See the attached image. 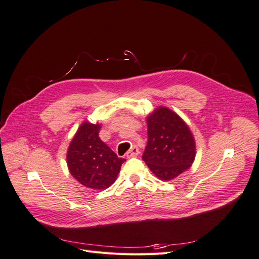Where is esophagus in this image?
I'll return each instance as SVG.
<instances>
[{"label": "esophagus", "mask_w": 259, "mask_h": 259, "mask_svg": "<svg viewBox=\"0 0 259 259\" xmlns=\"http://www.w3.org/2000/svg\"><path fill=\"white\" fill-rule=\"evenodd\" d=\"M138 154H139V149L137 148V146H133L126 153V156L127 158H134V156H137Z\"/></svg>", "instance_id": "obj_1"}]
</instances>
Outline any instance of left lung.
I'll return each mask as SVG.
<instances>
[{
  "label": "left lung",
  "mask_w": 259,
  "mask_h": 259,
  "mask_svg": "<svg viewBox=\"0 0 259 259\" xmlns=\"http://www.w3.org/2000/svg\"><path fill=\"white\" fill-rule=\"evenodd\" d=\"M148 143L143 160L152 173L168 182L189 169L195 158V140L187 123L167 107L147 116Z\"/></svg>",
  "instance_id": "8db88e82"
}]
</instances>
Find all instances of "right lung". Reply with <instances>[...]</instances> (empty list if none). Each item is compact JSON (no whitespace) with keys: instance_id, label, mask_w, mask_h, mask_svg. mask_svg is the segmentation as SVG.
<instances>
[{"instance_id":"1","label":"right lung","mask_w":259,"mask_h":259,"mask_svg":"<svg viewBox=\"0 0 259 259\" xmlns=\"http://www.w3.org/2000/svg\"><path fill=\"white\" fill-rule=\"evenodd\" d=\"M100 127L99 123L83 122L67 151L70 174L81 185L94 190H104L110 187L125 161L100 139Z\"/></svg>"}]
</instances>
